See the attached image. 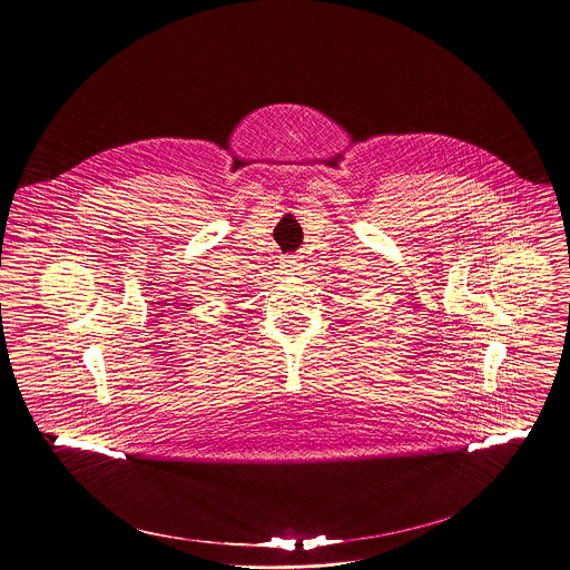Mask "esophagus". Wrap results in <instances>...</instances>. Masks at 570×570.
<instances>
[{
	"mask_svg": "<svg viewBox=\"0 0 570 570\" xmlns=\"http://www.w3.org/2000/svg\"><path fill=\"white\" fill-rule=\"evenodd\" d=\"M283 269H285V274H298V269H301L298 258L296 256H285L283 258Z\"/></svg>",
	"mask_w": 570,
	"mask_h": 570,
	"instance_id": "34e87169",
	"label": "esophagus"
}]
</instances>
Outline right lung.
<instances>
[{"mask_svg": "<svg viewBox=\"0 0 570 570\" xmlns=\"http://www.w3.org/2000/svg\"><path fill=\"white\" fill-rule=\"evenodd\" d=\"M75 456V461H77V465H85V468H91V465H96V461H100V456L98 454H91V452H77V454H72Z\"/></svg>", "mask_w": 570, "mask_h": 570, "instance_id": "right-lung-1", "label": "right lung"}]
</instances>
